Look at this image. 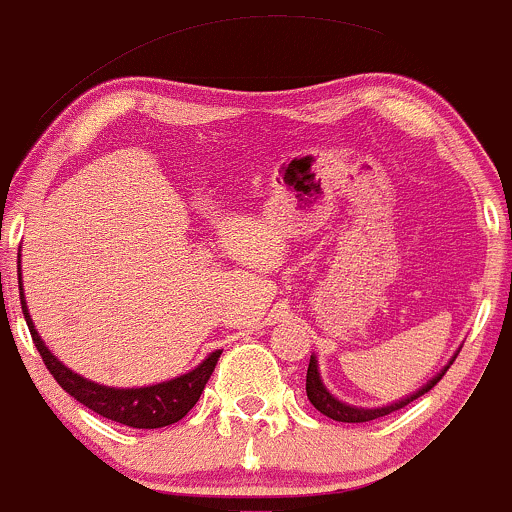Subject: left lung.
<instances>
[{
    "label": "left lung",
    "instance_id": "1",
    "mask_svg": "<svg viewBox=\"0 0 512 512\" xmlns=\"http://www.w3.org/2000/svg\"><path fill=\"white\" fill-rule=\"evenodd\" d=\"M451 365V362H449ZM449 365L444 367V372L436 374L434 379H431L426 387H421L419 392L412 394V397L402 399V402L397 404H389V407H382V409H357V407H350V404H342L337 402L333 394L328 392V389L323 387V382H320V374H318V362H315V357H310V365H308V374H305V392H308V399L310 404H313L315 409H318L320 414L330 416V419L335 421H345V424H362V421H372V419H379V416H387L392 412H397V409H404L409 402H414L416 397H421V394L429 392L431 387H434L436 382H439L441 377H444L446 370H449Z\"/></svg>",
    "mask_w": 512,
    "mask_h": 512
}]
</instances>
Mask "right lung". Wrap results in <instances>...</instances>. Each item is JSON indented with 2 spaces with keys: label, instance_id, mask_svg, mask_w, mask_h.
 Listing matches in <instances>:
<instances>
[{
  "label": "right lung",
  "instance_id": "obj_1",
  "mask_svg": "<svg viewBox=\"0 0 512 512\" xmlns=\"http://www.w3.org/2000/svg\"><path fill=\"white\" fill-rule=\"evenodd\" d=\"M21 276V273H19ZM19 298L21 310H24L26 325H29L31 340H34L36 350H39L41 360H44L46 370L54 374L56 382L71 394L76 402L86 404L88 409L105 416L118 424L133 426V429H160V426H170L175 421L187 416L189 409L199 402L204 387H207L209 377H212L214 367H217L221 352H212L197 370L182 374V377L170 379V382L155 384V387H140V389H113V387H100L96 382L78 377L68 367H63L41 342L39 333L34 330V323L26 310L24 293H21L19 283Z\"/></svg>",
  "mask_w": 512,
  "mask_h": 512
}]
</instances>
